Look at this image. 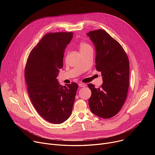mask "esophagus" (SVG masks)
Here are the masks:
<instances>
[{
    "instance_id": "obj_1",
    "label": "esophagus",
    "mask_w": 155,
    "mask_h": 155,
    "mask_svg": "<svg viewBox=\"0 0 155 155\" xmlns=\"http://www.w3.org/2000/svg\"><path fill=\"white\" fill-rule=\"evenodd\" d=\"M78 86L80 87H85L86 86V84L84 83H78Z\"/></svg>"
}]
</instances>
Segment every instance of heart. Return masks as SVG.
I'll use <instances>...</instances> for the list:
<instances>
[{"label": "heart", "mask_w": 155, "mask_h": 155, "mask_svg": "<svg viewBox=\"0 0 155 155\" xmlns=\"http://www.w3.org/2000/svg\"><path fill=\"white\" fill-rule=\"evenodd\" d=\"M91 47L90 46V45L86 42L84 41H81L80 44V51H84L86 50H87L89 48H91Z\"/></svg>", "instance_id": "1"}]
</instances>
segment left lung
I'll list each match as a JSON object with an SVG mask.
<instances>
[{"mask_svg":"<svg viewBox=\"0 0 155 155\" xmlns=\"http://www.w3.org/2000/svg\"><path fill=\"white\" fill-rule=\"evenodd\" d=\"M96 49V68L101 72L103 83L96 88L87 84L91 91L88 104L92 113L102 118L116 115L123 105L128 91L129 62L120 44L102 29L86 34Z\"/></svg>","mask_w":155,"mask_h":155,"instance_id":"8db88e82","label":"left lung"}]
</instances>
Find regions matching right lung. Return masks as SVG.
<instances>
[{
  "mask_svg": "<svg viewBox=\"0 0 155 155\" xmlns=\"http://www.w3.org/2000/svg\"><path fill=\"white\" fill-rule=\"evenodd\" d=\"M73 32H54L44 35L27 60L25 77L34 107L46 121L61 124L71 116L78 84H59L56 78L63 67L65 49Z\"/></svg>",
  "mask_w": 155,
  "mask_h": 155,
  "instance_id": "1",
  "label": "right lung"
}]
</instances>
